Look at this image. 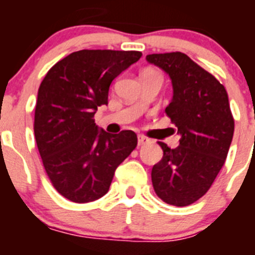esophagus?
<instances>
[{
    "label": "esophagus",
    "mask_w": 255,
    "mask_h": 255,
    "mask_svg": "<svg viewBox=\"0 0 255 255\" xmlns=\"http://www.w3.org/2000/svg\"><path fill=\"white\" fill-rule=\"evenodd\" d=\"M148 139L145 138V136H141V135H139L138 136V145L140 147V145H144V144H147L148 143Z\"/></svg>",
    "instance_id": "34e87169"
}]
</instances>
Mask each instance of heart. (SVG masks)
Masks as SVG:
<instances>
[{"label": "heart", "mask_w": 255, "mask_h": 255, "mask_svg": "<svg viewBox=\"0 0 255 255\" xmlns=\"http://www.w3.org/2000/svg\"><path fill=\"white\" fill-rule=\"evenodd\" d=\"M144 71H153V70H150V69H148V70H144Z\"/></svg>", "instance_id": "obj_1"}]
</instances>
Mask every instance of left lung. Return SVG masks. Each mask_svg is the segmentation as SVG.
I'll return each mask as SVG.
<instances>
[{"label": "left lung", "mask_w": 255, "mask_h": 255, "mask_svg": "<svg viewBox=\"0 0 255 255\" xmlns=\"http://www.w3.org/2000/svg\"><path fill=\"white\" fill-rule=\"evenodd\" d=\"M147 61L171 78L173 97L164 112L175 124L180 145L158 141L163 157L152 168L155 194L186 207L203 197L226 161L234 117L225 87L182 52L153 53Z\"/></svg>", "instance_id": "1"}]
</instances>
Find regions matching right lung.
I'll list each match as a JSON object with an SVG mask.
<instances>
[{
    "mask_svg": "<svg viewBox=\"0 0 255 255\" xmlns=\"http://www.w3.org/2000/svg\"><path fill=\"white\" fill-rule=\"evenodd\" d=\"M141 57L139 51L82 49L55 64L38 89L34 135L52 185L88 203L106 194L115 170L138 144L136 134L98 131L97 108L108 103L112 80Z\"/></svg>",
    "mask_w": 255,
    "mask_h": 255,
    "instance_id": "obj_1",
    "label": "right lung"
}]
</instances>
